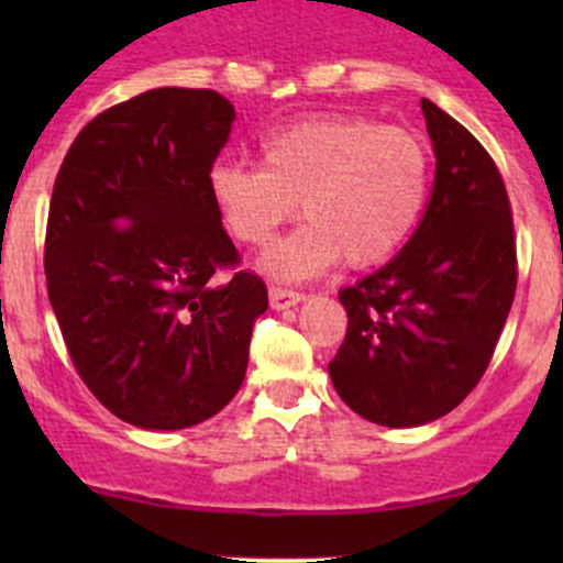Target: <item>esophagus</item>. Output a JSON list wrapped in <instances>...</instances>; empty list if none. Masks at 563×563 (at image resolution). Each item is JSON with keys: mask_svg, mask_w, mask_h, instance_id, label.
<instances>
[{"mask_svg": "<svg viewBox=\"0 0 563 563\" xmlns=\"http://www.w3.org/2000/svg\"><path fill=\"white\" fill-rule=\"evenodd\" d=\"M305 299V294L291 291V288H280V286H272L269 288V305L275 310H288L294 305H299Z\"/></svg>", "mask_w": 563, "mask_h": 563, "instance_id": "esophagus-1", "label": "esophagus"}]
</instances>
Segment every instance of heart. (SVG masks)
Instances as JSON below:
<instances>
[{
  "mask_svg": "<svg viewBox=\"0 0 563 563\" xmlns=\"http://www.w3.org/2000/svg\"><path fill=\"white\" fill-rule=\"evenodd\" d=\"M261 168L220 163L209 192L225 231L264 247L299 203L305 223L264 255L286 280L391 258L417 229L430 190L424 141L356 113H318L266 135Z\"/></svg>",
  "mask_w": 563,
  "mask_h": 563,
  "instance_id": "1",
  "label": "heart"
}]
</instances>
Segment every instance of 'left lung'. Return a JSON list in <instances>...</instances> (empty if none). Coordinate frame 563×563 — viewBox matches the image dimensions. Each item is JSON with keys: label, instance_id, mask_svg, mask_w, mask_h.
Segmentation results:
<instances>
[{"label": "left lung", "instance_id": "1", "mask_svg": "<svg viewBox=\"0 0 563 563\" xmlns=\"http://www.w3.org/2000/svg\"><path fill=\"white\" fill-rule=\"evenodd\" d=\"M435 181L406 247L340 291L349 329L329 362L360 417L417 428L444 417L485 376L518 286L512 209L485 146L422 100Z\"/></svg>", "mask_w": 563, "mask_h": 563}]
</instances>
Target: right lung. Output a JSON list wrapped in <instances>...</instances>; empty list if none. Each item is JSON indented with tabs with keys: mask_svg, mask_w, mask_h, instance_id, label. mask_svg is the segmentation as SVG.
I'll return each mask as SVG.
<instances>
[{
	"mask_svg": "<svg viewBox=\"0 0 563 563\" xmlns=\"http://www.w3.org/2000/svg\"><path fill=\"white\" fill-rule=\"evenodd\" d=\"M234 106L212 89L163 87L98 113L62 161L45 229V283L70 360L124 422L181 430L245 382L266 310L240 264L209 174Z\"/></svg>",
	"mask_w": 563,
	"mask_h": 563,
	"instance_id": "obj_1",
	"label": "right lung"
}]
</instances>
